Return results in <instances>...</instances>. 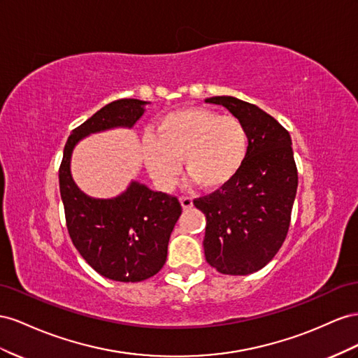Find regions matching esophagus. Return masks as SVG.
<instances>
[{
	"label": "esophagus",
	"mask_w": 358,
	"mask_h": 358,
	"mask_svg": "<svg viewBox=\"0 0 358 358\" xmlns=\"http://www.w3.org/2000/svg\"><path fill=\"white\" fill-rule=\"evenodd\" d=\"M180 202H181V207L185 208V210H189V208L193 206V201H192V198H189V196H181V198H180Z\"/></svg>",
	"instance_id": "esophagus-1"
}]
</instances>
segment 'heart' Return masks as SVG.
<instances>
[{"instance_id":"1","label":"heart","mask_w":358,"mask_h":358,"mask_svg":"<svg viewBox=\"0 0 358 358\" xmlns=\"http://www.w3.org/2000/svg\"><path fill=\"white\" fill-rule=\"evenodd\" d=\"M142 159L162 189L186 176L201 189L214 190L237 176L249 152V134L237 117L207 108L180 109L162 117L156 134L142 136Z\"/></svg>"}]
</instances>
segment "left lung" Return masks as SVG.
I'll return each instance as SVG.
<instances>
[{
	"instance_id": "1",
	"label": "left lung",
	"mask_w": 358,
	"mask_h": 358,
	"mask_svg": "<svg viewBox=\"0 0 358 358\" xmlns=\"http://www.w3.org/2000/svg\"><path fill=\"white\" fill-rule=\"evenodd\" d=\"M244 122L249 152L229 182L193 201L206 214V259L222 274L246 275L265 267L287 238L299 186L288 130L267 112L231 96L206 99Z\"/></svg>"
}]
</instances>
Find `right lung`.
<instances>
[{"instance_id":"add662e5","label":"right lung","mask_w":358,"mask_h":358,"mask_svg":"<svg viewBox=\"0 0 358 358\" xmlns=\"http://www.w3.org/2000/svg\"><path fill=\"white\" fill-rule=\"evenodd\" d=\"M147 103L138 99H120L97 110L71 130L58 171L71 241L91 267L115 282H141L162 270L171 232L181 214L180 201L138 181H131L117 198H90L71 178L70 157L78 142L90 134L134 126Z\"/></svg>"}]
</instances>
